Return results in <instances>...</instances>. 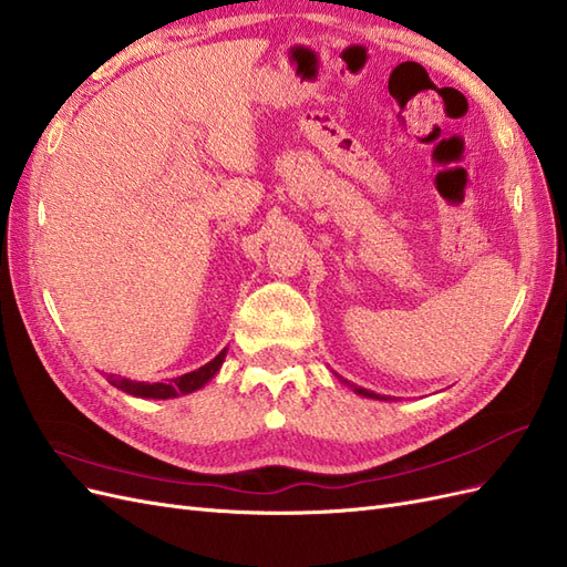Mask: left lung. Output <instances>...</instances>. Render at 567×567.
<instances>
[{"label": "left lung", "mask_w": 567, "mask_h": 567, "mask_svg": "<svg viewBox=\"0 0 567 567\" xmlns=\"http://www.w3.org/2000/svg\"><path fill=\"white\" fill-rule=\"evenodd\" d=\"M338 379H340V375H338ZM340 383H346V385H350V381H342L340 379ZM357 394H362V398H369V400H388V398H381V394H375V392H371V390H367V388H357L354 383L350 385Z\"/></svg>", "instance_id": "left-lung-1"}]
</instances>
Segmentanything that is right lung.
<instances>
[{"instance_id":"1","label":"right lung","mask_w":567,"mask_h":567,"mask_svg":"<svg viewBox=\"0 0 567 567\" xmlns=\"http://www.w3.org/2000/svg\"><path fill=\"white\" fill-rule=\"evenodd\" d=\"M227 357V348L221 350L215 359H210L208 364H203L196 371H188L184 375H177V379H169L165 383H144V381H130L123 379V375H106V381L115 385L117 390H123L127 394H134V398H144V400H173L179 398V394H188L200 390L205 383L213 381V375L219 371L221 362Z\"/></svg>"}]
</instances>
